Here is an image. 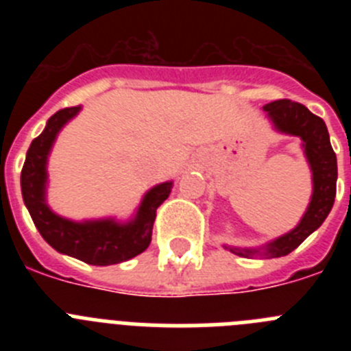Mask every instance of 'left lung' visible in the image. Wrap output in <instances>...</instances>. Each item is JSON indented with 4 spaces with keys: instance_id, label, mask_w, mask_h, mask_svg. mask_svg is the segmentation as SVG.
I'll return each instance as SVG.
<instances>
[{
    "instance_id": "1",
    "label": "left lung",
    "mask_w": 351,
    "mask_h": 351,
    "mask_svg": "<svg viewBox=\"0 0 351 351\" xmlns=\"http://www.w3.org/2000/svg\"><path fill=\"white\" fill-rule=\"evenodd\" d=\"M263 112L271 121L276 132L300 138L304 156L311 169L313 193L308 209L295 228H291L290 232L260 247L225 246V250H230L234 255L244 256V258H250V256L278 258V256L291 253L304 239L309 237L316 228H320L332 209L334 198H336L337 160L324 119L309 112L302 104L291 100L271 101L263 105Z\"/></svg>"
}]
</instances>
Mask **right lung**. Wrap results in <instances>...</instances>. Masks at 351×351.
<instances>
[{
  "instance_id": "add662e5",
  "label": "right lung",
  "mask_w": 351,
  "mask_h": 351,
  "mask_svg": "<svg viewBox=\"0 0 351 351\" xmlns=\"http://www.w3.org/2000/svg\"><path fill=\"white\" fill-rule=\"evenodd\" d=\"M80 105L61 108L49 117L45 130L27 149L21 172V190L40 235L56 251L82 260L89 265H114L147 250L156 209L169 198L173 181L153 186L128 221H117L116 218L73 221L56 214L47 204L49 154L61 130L80 112Z\"/></svg>"
}]
</instances>
